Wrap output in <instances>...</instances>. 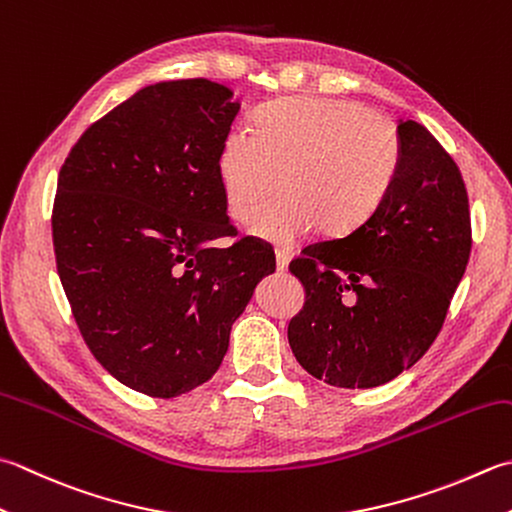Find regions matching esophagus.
I'll use <instances>...</instances> for the list:
<instances>
[{"mask_svg":"<svg viewBox=\"0 0 512 512\" xmlns=\"http://www.w3.org/2000/svg\"><path fill=\"white\" fill-rule=\"evenodd\" d=\"M275 257H277V270L284 273L290 264V250L288 248H275Z\"/></svg>","mask_w":512,"mask_h":512,"instance_id":"1","label":"esophagus"}]
</instances>
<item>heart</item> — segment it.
<instances>
[{
  "label": "heart",
  "instance_id": "obj_1",
  "mask_svg": "<svg viewBox=\"0 0 512 512\" xmlns=\"http://www.w3.org/2000/svg\"><path fill=\"white\" fill-rule=\"evenodd\" d=\"M402 146L397 126L342 99H282L233 130L219 155L226 213L250 222L276 189L285 195L257 216L250 233L290 244L315 224L346 235L375 213L393 184Z\"/></svg>",
  "mask_w": 512,
  "mask_h": 512
}]
</instances>
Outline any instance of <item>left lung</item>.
<instances>
[{
  "instance_id": "left-lung-1",
  "label": "left lung",
  "mask_w": 512,
  "mask_h": 512,
  "mask_svg": "<svg viewBox=\"0 0 512 512\" xmlns=\"http://www.w3.org/2000/svg\"><path fill=\"white\" fill-rule=\"evenodd\" d=\"M402 157L364 224L290 262L304 284L288 342L310 375L337 388L382 386L424 357L470 257L462 173L428 130L399 119Z\"/></svg>"
}]
</instances>
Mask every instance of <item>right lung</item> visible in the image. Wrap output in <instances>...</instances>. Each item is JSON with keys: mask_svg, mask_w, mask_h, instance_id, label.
Masks as SVG:
<instances>
[{"mask_svg": "<svg viewBox=\"0 0 512 512\" xmlns=\"http://www.w3.org/2000/svg\"><path fill=\"white\" fill-rule=\"evenodd\" d=\"M239 113L210 79L159 82L90 126L59 170L57 273L86 346L117 382L177 397L217 373L275 255L228 248L219 155Z\"/></svg>", "mask_w": 512, "mask_h": 512, "instance_id": "add662e5", "label": "right lung"}]
</instances>
